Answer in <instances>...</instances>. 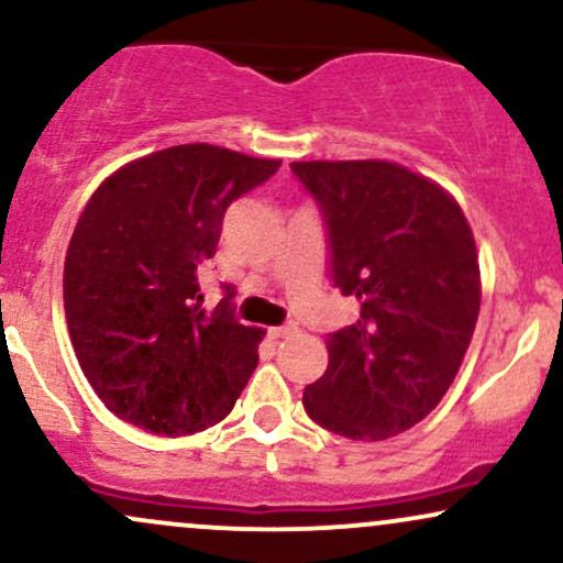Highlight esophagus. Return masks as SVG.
I'll return each instance as SVG.
<instances>
[{"mask_svg":"<svg viewBox=\"0 0 563 563\" xmlns=\"http://www.w3.org/2000/svg\"><path fill=\"white\" fill-rule=\"evenodd\" d=\"M299 333V325L296 322H288V325H280V328H269V335L273 339H290V335Z\"/></svg>","mask_w":563,"mask_h":563,"instance_id":"esophagus-1","label":"esophagus"}]
</instances>
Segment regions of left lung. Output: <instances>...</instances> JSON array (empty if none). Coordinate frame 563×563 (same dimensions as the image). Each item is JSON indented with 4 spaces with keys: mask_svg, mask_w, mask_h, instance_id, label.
<instances>
[{
    "mask_svg": "<svg viewBox=\"0 0 563 563\" xmlns=\"http://www.w3.org/2000/svg\"><path fill=\"white\" fill-rule=\"evenodd\" d=\"M290 169L325 219L333 286L360 307L328 335L303 410L333 434L378 442L423 421L463 363L482 303L474 232L448 190L399 164Z\"/></svg>",
    "mask_w": 563,
    "mask_h": 563,
    "instance_id": "obj_1",
    "label": "left lung"
}]
</instances>
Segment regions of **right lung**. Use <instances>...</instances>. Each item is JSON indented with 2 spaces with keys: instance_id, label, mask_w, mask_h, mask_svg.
I'll list each match as a JSON object with an SVG mask.
<instances>
[{
  "instance_id": "obj_1",
  "label": "right lung",
  "mask_w": 563,
  "mask_h": 563,
  "mask_svg": "<svg viewBox=\"0 0 563 563\" xmlns=\"http://www.w3.org/2000/svg\"><path fill=\"white\" fill-rule=\"evenodd\" d=\"M277 169L206 142L174 145L121 166L89 198L63 301L84 376L121 421L196 434L241 397L264 331L232 318L230 296L206 312L200 273L228 206Z\"/></svg>"
}]
</instances>
